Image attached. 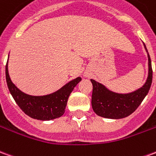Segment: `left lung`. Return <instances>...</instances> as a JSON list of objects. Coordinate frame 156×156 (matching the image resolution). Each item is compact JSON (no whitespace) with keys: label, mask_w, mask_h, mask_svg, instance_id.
<instances>
[{"label":"left lung","mask_w":156,"mask_h":156,"mask_svg":"<svg viewBox=\"0 0 156 156\" xmlns=\"http://www.w3.org/2000/svg\"><path fill=\"white\" fill-rule=\"evenodd\" d=\"M144 47L147 51L146 46ZM149 61V74L145 83L140 89L129 94H117L110 91L104 85L91 79L93 84L92 92V108L98 116L110 119H121L131 115L142 103L143 100L149 93L152 83V66L150 55Z\"/></svg>","instance_id":"8db88e82"}]
</instances>
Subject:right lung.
I'll return each mask as SVG.
<instances>
[{
  "instance_id": "add662e5",
  "label": "right lung",
  "mask_w": 156,
  "mask_h": 156,
  "mask_svg": "<svg viewBox=\"0 0 156 156\" xmlns=\"http://www.w3.org/2000/svg\"><path fill=\"white\" fill-rule=\"evenodd\" d=\"M6 79L7 87L14 101L26 115L34 119L49 121L60 117L64 114L68 97L82 78L80 77L75 78L55 93L43 96L29 95L17 89L9 77L7 62L6 65Z\"/></svg>"
}]
</instances>
